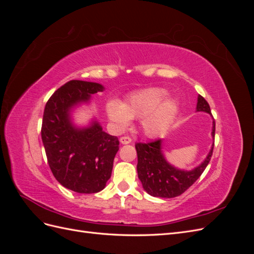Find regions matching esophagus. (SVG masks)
Listing matches in <instances>:
<instances>
[{
    "mask_svg": "<svg viewBox=\"0 0 254 254\" xmlns=\"http://www.w3.org/2000/svg\"><path fill=\"white\" fill-rule=\"evenodd\" d=\"M120 142H121V144H123V145H126V144H130V143H131V139H130L129 136H122L121 139H120Z\"/></svg>",
    "mask_w": 254,
    "mask_h": 254,
    "instance_id": "obj_1",
    "label": "esophagus"
}]
</instances>
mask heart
<instances>
[{
    "mask_svg": "<svg viewBox=\"0 0 254 254\" xmlns=\"http://www.w3.org/2000/svg\"><path fill=\"white\" fill-rule=\"evenodd\" d=\"M166 96L165 89H142L130 94L124 104L119 101L109 102L107 113L120 130H125L131 119L141 118L143 132L148 136H156L172 124L179 109V102Z\"/></svg>",
    "mask_w": 254,
    "mask_h": 254,
    "instance_id": "b5f03b06",
    "label": "heart"
}]
</instances>
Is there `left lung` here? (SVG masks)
<instances>
[{
	"mask_svg": "<svg viewBox=\"0 0 254 254\" xmlns=\"http://www.w3.org/2000/svg\"><path fill=\"white\" fill-rule=\"evenodd\" d=\"M196 111L211 114L210 106L201 95H198ZM211 134L214 140V120ZM162 143L163 140L159 139L147 144H135L137 153V177L142 182L143 189L150 196L174 198L184 193L201 176L211 160L214 142L209 153L206 155V158L200 164L190 171L180 170V168L168 162L164 157Z\"/></svg>",
	"mask_w": 254,
	"mask_h": 254,
	"instance_id": "left-lung-1",
	"label": "left lung"
}]
</instances>
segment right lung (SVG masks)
<instances>
[{
    "label": "right lung",
    "instance_id": "1",
    "mask_svg": "<svg viewBox=\"0 0 254 254\" xmlns=\"http://www.w3.org/2000/svg\"><path fill=\"white\" fill-rule=\"evenodd\" d=\"M101 83L71 80L45 105L41 137L51 171L61 186L80 194L97 193L110 179L119 139L103 130L93 118L76 125L73 112L90 105L91 95L103 92Z\"/></svg>",
    "mask_w": 254,
    "mask_h": 254
}]
</instances>
